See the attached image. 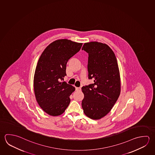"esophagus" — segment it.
<instances>
[{
  "instance_id": "esophagus-1",
  "label": "esophagus",
  "mask_w": 155,
  "mask_h": 155,
  "mask_svg": "<svg viewBox=\"0 0 155 155\" xmlns=\"http://www.w3.org/2000/svg\"><path fill=\"white\" fill-rule=\"evenodd\" d=\"M76 90L78 91H81V87H76Z\"/></svg>"
}]
</instances>
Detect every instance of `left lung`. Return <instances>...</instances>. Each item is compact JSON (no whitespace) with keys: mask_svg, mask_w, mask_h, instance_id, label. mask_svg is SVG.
Instances as JSON below:
<instances>
[{"mask_svg":"<svg viewBox=\"0 0 155 155\" xmlns=\"http://www.w3.org/2000/svg\"><path fill=\"white\" fill-rule=\"evenodd\" d=\"M89 55L88 78L93 84L81 87L84 95L81 107L84 114L100 119L110 111L120 94V77L117 58L106 44L85 43L81 48Z\"/></svg>","mask_w":155,"mask_h":155,"instance_id":"1","label":"left lung"}]
</instances>
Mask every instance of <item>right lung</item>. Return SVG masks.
<instances>
[{"instance_id": "obj_1", "label": "right lung", "mask_w": 155, "mask_h": 155, "mask_svg": "<svg viewBox=\"0 0 155 155\" xmlns=\"http://www.w3.org/2000/svg\"><path fill=\"white\" fill-rule=\"evenodd\" d=\"M81 43L67 39L53 42L38 59L34 78L36 99L41 108L52 116L60 115L70 103L74 87L64 80L68 60L80 51Z\"/></svg>"}]
</instances>
